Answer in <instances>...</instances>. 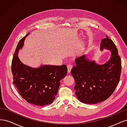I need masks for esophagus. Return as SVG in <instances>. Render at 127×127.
Returning <instances> with one entry per match:
<instances>
[{"mask_svg": "<svg viewBox=\"0 0 127 127\" xmlns=\"http://www.w3.org/2000/svg\"><path fill=\"white\" fill-rule=\"evenodd\" d=\"M67 69H68V73L69 74L70 72V71L72 69V65L71 64H68L67 65Z\"/></svg>", "mask_w": 127, "mask_h": 127, "instance_id": "1", "label": "esophagus"}]
</instances>
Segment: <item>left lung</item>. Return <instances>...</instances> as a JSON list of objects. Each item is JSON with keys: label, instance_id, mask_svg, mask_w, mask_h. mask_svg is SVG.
I'll list each match as a JSON object with an SVG mask.
<instances>
[{"label": "left lung", "instance_id": "8db88e82", "mask_svg": "<svg viewBox=\"0 0 127 127\" xmlns=\"http://www.w3.org/2000/svg\"><path fill=\"white\" fill-rule=\"evenodd\" d=\"M100 48L101 51L107 49L112 53L105 64H97L83 55L76 59V65L71 70L76 83V96L86 104H96L106 100L113 94L120 80L121 60L114 42L106 36L102 40Z\"/></svg>", "mask_w": 127, "mask_h": 127}]
</instances>
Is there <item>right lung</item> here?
Segmentation results:
<instances>
[{"label": "right lung", "instance_id": "obj_1", "mask_svg": "<svg viewBox=\"0 0 127 127\" xmlns=\"http://www.w3.org/2000/svg\"><path fill=\"white\" fill-rule=\"evenodd\" d=\"M26 35L19 41L11 63L13 84L23 98L33 104L44 106L51 104L58 91L60 81L66 76L67 68L62 66L42 65L33 68L23 64L18 57Z\"/></svg>", "mask_w": 127, "mask_h": 127}]
</instances>
